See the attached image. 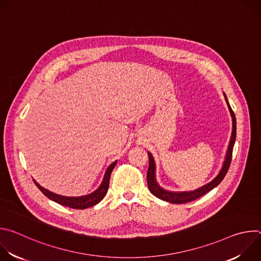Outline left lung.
Here are the masks:
<instances>
[{"label": "left lung", "instance_id": "8db88e82", "mask_svg": "<svg viewBox=\"0 0 261 261\" xmlns=\"http://www.w3.org/2000/svg\"><path fill=\"white\" fill-rule=\"evenodd\" d=\"M224 95V98L226 100L228 109L230 111L231 115V119H232V132H231V137H230V141L228 144V148L226 152V156L224 159V162H223L222 168L220 169L219 173L216 175V177H214L210 182L201 186V187L192 190V191H180V192H173V191H169V190H165L163 189L161 186L158 184L157 179H156V163L154 160L153 155L147 152L148 155V169H147V175H146V179H147V187L148 190L151 191V193L153 195H155L156 197H158L159 199H162L164 201L167 202H171V203H186L189 202L192 200H195L197 198H199L200 196L204 195L205 193H207L208 191H211L212 189H214L215 187L222 181V179L224 178V176L226 175L230 162H231V158H232V150H233V145L236 142V136H237V120H236V115L232 111L229 103H228V99L225 95V93H223Z\"/></svg>", "mask_w": 261, "mask_h": 261}]
</instances>
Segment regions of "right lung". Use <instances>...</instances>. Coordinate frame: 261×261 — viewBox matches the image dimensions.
Segmentation results:
<instances>
[{
	"label": "right lung",
	"mask_w": 261,
	"mask_h": 261,
	"mask_svg": "<svg viewBox=\"0 0 261 261\" xmlns=\"http://www.w3.org/2000/svg\"><path fill=\"white\" fill-rule=\"evenodd\" d=\"M117 162L118 161H115L114 163H111L105 173H104V176H103V179H102V182L100 184L99 187L93 191L92 193L88 194V195H83V196H77V197H69V196H63V195H59V194H56L45 188H43L42 186H40L38 182H37L35 179L34 182L35 185L37 186V187L39 188V190L46 196L48 197L50 200L57 202V203H60L62 205H65V206H68V207H71V208H79V210H85V208H88L90 206H94L96 205L98 202H100L104 196L106 195L107 193V190H108V186H109V178H110V174H111V171L114 170L115 166L117 165Z\"/></svg>",
	"instance_id": "add662e5"
}]
</instances>
